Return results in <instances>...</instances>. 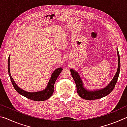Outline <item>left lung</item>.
Returning a JSON list of instances; mask_svg holds the SVG:
<instances>
[{
  "label": "left lung",
  "mask_w": 127,
  "mask_h": 127,
  "mask_svg": "<svg viewBox=\"0 0 127 127\" xmlns=\"http://www.w3.org/2000/svg\"><path fill=\"white\" fill-rule=\"evenodd\" d=\"M117 50L118 61V66L117 73H116L114 77H113L112 80L109 83L108 85L104 88H102V89L94 90H88L84 86V83H83L82 80L81 78L79 76L78 73L76 70H74L73 69H70V73H71L73 78L76 85L77 93L81 98L85 100L99 99L100 98L104 97L105 96L108 95L114 89L116 83H117L118 77H119L120 69V56L118 48L117 49Z\"/></svg>",
  "instance_id": "obj_1"
}]
</instances>
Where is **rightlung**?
<instances>
[{"instance_id": "right-lung-1", "label": "right lung", "mask_w": 127, "mask_h": 127, "mask_svg": "<svg viewBox=\"0 0 127 127\" xmlns=\"http://www.w3.org/2000/svg\"><path fill=\"white\" fill-rule=\"evenodd\" d=\"M10 55H9L8 59V73H9V76L10 77L12 85L13 86L15 90L17 91V92L21 95L33 101H45L49 99L53 94L54 88V84L55 81L57 80L58 77L61 74L62 70H63L62 67H59L56 69L53 72L52 74H51L50 79H49L48 84L44 90H42V91L33 92H27L21 89L20 87H19L14 82V79L12 78L10 72Z\"/></svg>"}]
</instances>
